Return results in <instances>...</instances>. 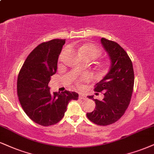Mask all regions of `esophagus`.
<instances>
[{"label": "esophagus", "mask_w": 154, "mask_h": 154, "mask_svg": "<svg viewBox=\"0 0 154 154\" xmlns=\"http://www.w3.org/2000/svg\"><path fill=\"white\" fill-rule=\"evenodd\" d=\"M79 98H80V99H86V96H85L84 94H79Z\"/></svg>", "instance_id": "esophagus-1"}]
</instances>
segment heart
<instances>
[{
	"instance_id": "b5f03b06",
	"label": "heart",
	"mask_w": 154,
	"mask_h": 154,
	"mask_svg": "<svg viewBox=\"0 0 154 154\" xmlns=\"http://www.w3.org/2000/svg\"><path fill=\"white\" fill-rule=\"evenodd\" d=\"M68 50V47H66L63 50L59 56V60H61L63 57L66 54ZM79 53L85 59L87 60H93L99 58L101 55V51L98 48L97 45L93 43H86V44L83 45L79 48ZM100 68L103 70H107L109 68V64L107 63H103L100 65ZM92 77L90 74L84 73L82 75L76 77V83L77 84H80L81 82H87V81H91Z\"/></svg>"
}]
</instances>
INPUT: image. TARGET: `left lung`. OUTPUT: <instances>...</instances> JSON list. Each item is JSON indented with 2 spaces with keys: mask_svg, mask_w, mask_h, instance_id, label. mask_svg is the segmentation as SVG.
Instances as JSON below:
<instances>
[{
  "mask_svg": "<svg viewBox=\"0 0 154 154\" xmlns=\"http://www.w3.org/2000/svg\"><path fill=\"white\" fill-rule=\"evenodd\" d=\"M100 41L111 58V68L94 88L95 91L103 92V99L89 96L96 103V109L86 116L96 124L108 126L119 120L128 109L134 90V72L131 60L120 45L104 38Z\"/></svg>",
  "mask_w": 154,
  "mask_h": 154,
  "instance_id": "8db88e82",
  "label": "left lung"
}]
</instances>
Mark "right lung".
Returning <instances> with one entry per match:
<instances>
[{
  "mask_svg": "<svg viewBox=\"0 0 154 154\" xmlns=\"http://www.w3.org/2000/svg\"><path fill=\"white\" fill-rule=\"evenodd\" d=\"M65 42L66 39H53L41 43L28 55L18 75L17 94L21 107L32 121L43 126L59 122L70 100L79 98L77 93L68 91L53 94L48 87Z\"/></svg>",
  "mask_w": 154,
  "mask_h": 154,
  "instance_id": "add662e5",
  "label": "right lung"
}]
</instances>
